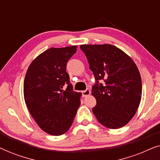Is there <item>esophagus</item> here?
<instances>
[{
    "label": "esophagus",
    "mask_w": 160,
    "mask_h": 160,
    "mask_svg": "<svg viewBox=\"0 0 160 160\" xmlns=\"http://www.w3.org/2000/svg\"><path fill=\"white\" fill-rule=\"evenodd\" d=\"M90 92H91L90 89H87L86 90H84V91L82 92V95L84 96V97H87V96H88V95H90Z\"/></svg>",
    "instance_id": "1"
}]
</instances>
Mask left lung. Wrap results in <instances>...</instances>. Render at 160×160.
<instances>
[{"label": "left lung", "mask_w": 160, "mask_h": 160, "mask_svg": "<svg viewBox=\"0 0 160 160\" xmlns=\"http://www.w3.org/2000/svg\"><path fill=\"white\" fill-rule=\"evenodd\" d=\"M80 48L96 81L92 89L97 101L93 113L106 128H122L134 117L141 102L142 82L136 65L115 46L81 45Z\"/></svg>", "instance_id": "left-lung-1"}]
</instances>
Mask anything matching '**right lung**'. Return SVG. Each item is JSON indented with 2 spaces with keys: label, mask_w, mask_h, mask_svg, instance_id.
I'll return each instance as SVG.
<instances>
[{
  "label": "right lung",
  "mask_w": 160,
  "mask_h": 160,
  "mask_svg": "<svg viewBox=\"0 0 160 160\" xmlns=\"http://www.w3.org/2000/svg\"><path fill=\"white\" fill-rule=\"evenodd\" d=\"M76 46L50 48L37 57L26 73L24 98L28 110L41 130L61 135L73 124L81 104V93L73 91L66 72ZM65 85L67 88L62 89Z\"/></svg>",
  "instance_id": "1"
}]
</instances>
